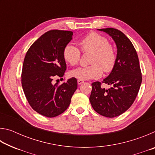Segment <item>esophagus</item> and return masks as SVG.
<instances>
[{
    "instance_id": "1",
    "label": "esophagus",
    "mask_w": 155,
    "mask_h": 155,
    "mask_svg": "<svg viewBox=\"0 0 155 155\" xmlns=\"http://www.w3.org/2000/svg\"><path fill=\"white\" fill-rule=\"evenodd\" d=\"M84 83V81L83 80H77V83L78 85H81V84H83Z\"/></svg>"
}]
</instances>
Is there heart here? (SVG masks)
<instances>
[{
  "label": "heart",
  "mask_w": 155,
  "mask_h": 155,
  "mask_svg": "<svg viewBox=\"0 0 155 155\" xmlns=\"http://www.w3.org/2000/svg\"><path fill=\"white\" fill-rule=\"evenodd\" d=\"M83 52H91L88 66L80 67L70 71L72 77L79 80L95 79L100 78L103 72H111L116 63L117 56L115 49L107 39L97 33H91L79 41ZM65 61L71 65L78 64L81 59V51L72 44L65 45L63 51Z\"/></svg>",
  "instance_id": "b5f03b06"
}]
</instances>
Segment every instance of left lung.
I'll use <instances>...</instances> for the list:
<instances>
[{"instance_id":"8db88e82","label":"left lung","mask_w":155,"mask_h":155,"mask_svg":"<svg viewBox=\"0 0 155 155\" xmlns=\"http://www.w3.org/2000/svg\"><path fill=\"white\" fill-rule=\"evenodd\" d=\"M111 37L117 46L115 65L102 83L111 85L106 90L101 83L91 84L90 97L93 109L107 117L122 114L134 103L140 90L142 77L138 56L133 44L122 31L114 28L98 29Z\"/></svg>"}]
</instances>
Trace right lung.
Returning a JSON list of instances; mask_svg holds the SVG:
<instances>
[{
	"label": "right lung",
	"instance_id": "1",
	"mask_svg": "<svg viewBox=\"0 0 155 155\" xmlns=\"http://www.w3.org/2000/svg\"><path fill=\"white\" fill-rule=\"evenodd\" d=\"M72 35L68 31H47L25 55L21 75L23 91L33 109L44 116L54 117L64 113L77 89L74 77L61 85L52 82L54 78L64 75L66 64L63 51Z\"/></svg>",
	"mask_w": 155,
	"mask_h": 155
}]
</instances>
